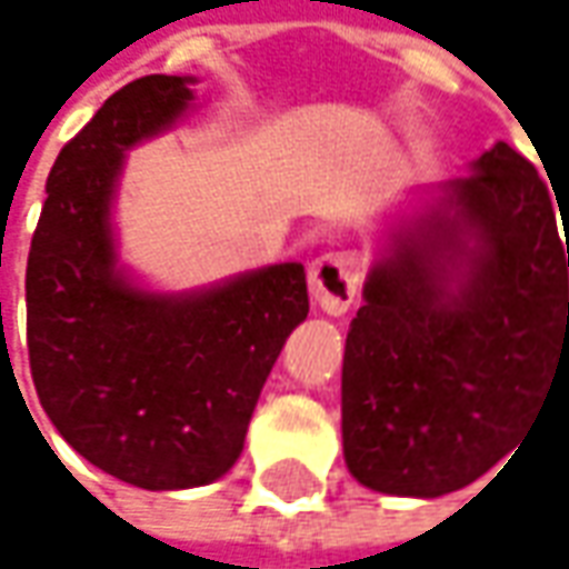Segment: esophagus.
I'll list each match as a JSON object with an SVG mask.
<instances>
[{
	"label": "esophagus",
	"mask_w": 569,
	"mask_h": 569,
	"mask_svg": "<svg viewBox=\"0 0 569 569\" xmlns=\"http://www.w3.org/2000/svg\"><path fill=\"white\" fill-rule=\"evenodd\" d=\"M360 288V259L350 250H331L312 259L310 293L329 316H341L350 310Z\"/></svg>",
	"instance_id": "obj_1"
}]
</instances>
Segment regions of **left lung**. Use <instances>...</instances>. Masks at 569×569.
<instances>
[{
  "label": "left lung",
  "instance_id": "8db88e82",
  "mask_svg": "<svg viewBox=\"0 0 569 569\" xmlns=\"http://www.w3.org/2000/svg\"><path fill=\"white\" fill-rule=\"evenodd\" d=\"M445 203L369 272L345 345L347 470L403 498L476 482L569 379V238L542 174L495 143Z\"/></svg>",
  "mask_w": 569,
  "mask_h": 569
}]
</instances>
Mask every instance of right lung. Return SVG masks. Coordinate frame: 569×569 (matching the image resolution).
<instances>
[{"mask_svg":"<svg viewBox=\"0 0 569 569\" xmlns=\"http://www.w3.org/2000/svg\"><path fill=\"white\" fill-rule=\"evenodd\" d=\"M184 78L147 74L59 152L27 257V353L46 417L74 451L140 489H193L243 451L284 338L310 312L281 262L197 297H156L112 269L121 152L187 109Z\"/></svg>","mask_w":569,"mask_h":569,"instance_id":"right-lung-1","label":"right lung"}]
</instances>
